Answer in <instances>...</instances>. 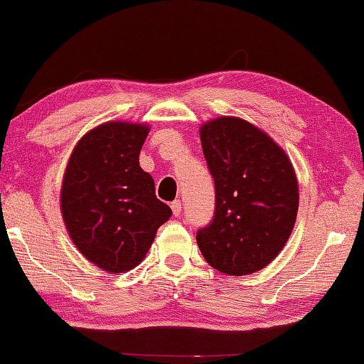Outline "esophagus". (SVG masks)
I'll list each match as a JSON object with an SVG mask.
<instances>
[{"instance_id":"esophagus-1","label":"esophagus","mask_w":364,"mask_h":364,"mask_svg":"<svg viewBox=\"0 0 364 364\" xmlns=\"http://www.w3.org/2000/svg\"><path fill=\"white\" fill-rule=\"evenodd\" d=\"M171 208H172V213L173 217H178L182 213V202L181 200H173L171 203Z\"/></svg>"}]
</instances>
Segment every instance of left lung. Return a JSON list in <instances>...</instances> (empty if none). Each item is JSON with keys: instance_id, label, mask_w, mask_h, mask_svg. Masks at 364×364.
<instances>
[{"instance_id": "left-lung-1", "label": "left lung", "mask_w": 364, "mask_h": 364, "mask_svg": "<svg viewBox=\"0 0 364 364\" xmlns=\"http://www.w3.org/2000/svg\"><path fill=\"white\" fill-rule=\"evenodd\" d=\"M202 151L215 183L212 222L197 232L208 265L242 277L267 267L291 235L298 181L285 151L238 117L200 127Z\"/></svg>"}]
</instances>
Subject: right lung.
I'll use <instances>...</instances> for the list:
<instances>
[{"instance_id":"add662e5","label":"right lung","mask_w":364,"mask_h":364,"mask_svg":"<svg viewBox=\"0 0 364 364\" xmlns=\"http://www.w3.org/2000/svg\"><path fill=\"white\" fill-rule=\"evenodd\" d=\"M147 134L146 124H101L76 144L64 172L61 212L69 237L104 272L137 267L172 215L139 166Z\"/></svg>"}]
</instances>
